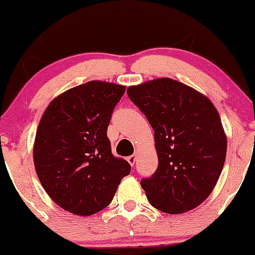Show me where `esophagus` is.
Returning <instances> with one entry per match:
<instances>
[{
	"label": "esophagus",
	"instance_id": "obj_1",
	"mask_svg": "<svg viewBox=\"0 0 255 255\" xmlns=\"http://www.w3.org/2000/svg\"><path fill=\"white\" fill-rule=\"evenodd\" d=\"M127 160H128V163L130 164V165H134L135 164V161H137V155H135V154H133V155H129L127 158Z\"/></svg>",
	"mask_w": 255,
	"mask_h": 255
}]
</instances>
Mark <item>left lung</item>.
<instances>
[{"label": "left lung", "mask_w": 255, "mask_h": 255, "mask_svg": "<svg viewBox=\"0 0 255 255\" xmlns=\"http://www.w3.org/2000/svg\"><path fill=\"white\" fill-rule=\"evenodd\" d=\"M130 101L154 129L158 169L140 181L153 207L177 215L215 189L227 153L217 110L205 95L169 78L129 86Z\"/></svg>", "instance_id": "obj_1"}]
</instances>
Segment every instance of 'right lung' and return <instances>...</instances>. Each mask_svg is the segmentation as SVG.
<instances>
[{"label":"right lung","mask_w":255,"mask_h":255,"mask_svg":"<svg viewBox=\"0 0 255 255\" xmlns=\"http://www.w3.org/2000/svg\"><path fill=\"white\" fill-rule=\"evenodd\" d=\"M126 87L89 81L49 104L37 128L33 159L42 186L58 206L79 216L104 210L130 173L107 138L115 106Z\"/></svg>","instance_id":"obj_1"}]
</instances>
